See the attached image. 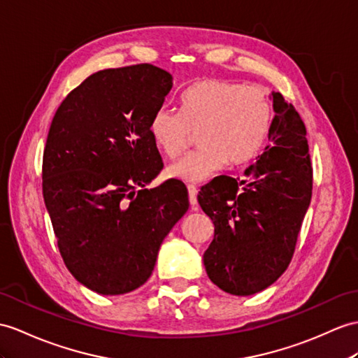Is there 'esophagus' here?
I'll return each mask as SVG.
<instances>
[{"mask_svg": "<svg viewBox=\"0 0 358 358\" xmlns=\"http://www.w3.org/2000/svg\"><path fill=\"white\" fill-rule=\"evenodd\" d=\"M188 196H189V203L191 206H196L197 205V188L194 185H188Z\"/></svg>", "mask_w": 358, "mask_h": 358, "instance_id": "34e87169", "label": "esophagus"}]
</instances>
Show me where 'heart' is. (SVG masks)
<instances>
[{"label":"heart","mask_w":358,"mask_h":358,"mask_svg":"<svg viewBox=\"0 0 358 358\" xmlns=\"http://www.w3.org/2000/svg\"><path fill=\"white\" fill-rule=\"evenodd\" d=\"M180 108L156 109L149 132L170 159L184 153L199 132V149L167 169L170 178L187 182H203L226 162L238 165L255 158L272 121V104L263 90L220 78L191 86L182 94Z\"/></svg>","instance_id":"b5f03b06"}]
</instances>
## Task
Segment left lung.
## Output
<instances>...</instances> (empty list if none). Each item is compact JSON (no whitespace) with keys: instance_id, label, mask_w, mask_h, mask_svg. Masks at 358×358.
<instances>
[{"instance_id":"left-lung-1","label":"left lung","mask_w":358,"mask_h":358,"mask_svg":"<svg viewBox=\"0 0 358 358\" xmlns=\"http://www.w3.org/2000/svg\"><path fill=\"white\" fill-rule=\"evenodd\" d=\"M268 145L245 176H219L202 187L199 205L214 223L203 254L219 289L249 296L272 285L289 267L311 200L307 129L292 103L272 92Z\"/></svg>"}]
</instances>
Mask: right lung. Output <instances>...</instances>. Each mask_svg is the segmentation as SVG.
Listing matches in <instances>:
<instances>
[{
  "instance_id": "1",
  "label": "right lung",
  "mask_w": 358,
  "mask_h": 358,
  "mask_svg": "<svg viewBox=\"0 0 358 358\" xmlns=\"http://www.w3.org/2000/svg\"><path fill=\"white\" fill-rule=\"evenodd\" d=\"M171 88V74L150 64L103 69L51 121L43 200L65 266L95 293L124 294L149 280L189 206L178 179L145 188L164 167L149 123Z\"/></svg>"
}]
</instances>
